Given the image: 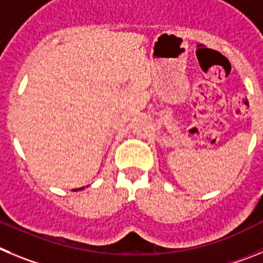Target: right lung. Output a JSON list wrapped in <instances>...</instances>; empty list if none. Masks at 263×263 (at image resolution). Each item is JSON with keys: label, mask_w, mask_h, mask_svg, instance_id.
<instances>
[{"label": "right lung", "mask_w": 263, "mask_h": 263, "mask_svg": "<svg viewBox=\"0 0 263 263\" xmlns=\"http://www.w3.org/2000/svg\"><path fill=\"white\" fill-rule=\"evenodd\" d=\"M82 189H84V187H81V189H79V190H82ZM73 191H77V189H76V190H73Z\"/></svg>", "instance_id": "obj_1"}]
</instances>
